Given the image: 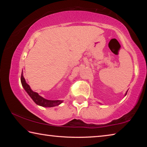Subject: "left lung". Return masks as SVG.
<instances>
[{
    "mask_svg": "<svg viewBox=\"0 0 147 147\" xmlns=\"http://www.w3.org/2000/svg\"><path fill=\"white\" fill-rule=\"evenodd\" d=\"M126 93H127V92H126Z\"/></svg>",
    "mask_w": 147,
    "mask_h": 147,
    "instance_id": "8db88e82",
    "label": "left lung"
}]
</instances>
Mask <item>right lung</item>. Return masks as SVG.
Listing matches in <instances>:
<instances>
[{
	"instance_id": "1",
	"label": "right lung",
	"mask_w": 147,
	"mask_h": 147,
	"mask_svg": "<svg viewBox=\"0 0 147 147\" xmlns=\"http://www.w3.org/2000/svg\"><path fill=\"white\" fill-rule=\"evenodd\" d=\"M21 81L22 86H23L24 89L27 92V93L29 94V96L32 98V100L34 101V102L38 105L41 106L43 107H53L58 106L60 104L63 100H47L42 96H39L38 93L34 92L30 88V86L28 84H26L25 80L23 75V72H22L21 76Z\"/></svg>"
}]
</instances>
